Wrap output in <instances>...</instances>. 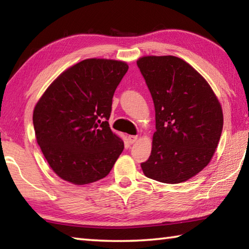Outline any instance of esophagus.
Returning a JSON list of instances; mask_svg holds the SVG:
<instances>
[{"instance_id": "obj_1", "label": "esophagus", "mask_w": 249, "mask_h": 249, "mask_svg": "<svg viewBox=\"0 0 249 249\" xmlns=\"http://www.w3.org/2000/svg\"><path fill=\"white\" fill-rule=\"evenodd\" d=\"M138 140V136H135V135H129L127 137V141L129 144H134V142H136Z\"/></svg>"}]
</instances>
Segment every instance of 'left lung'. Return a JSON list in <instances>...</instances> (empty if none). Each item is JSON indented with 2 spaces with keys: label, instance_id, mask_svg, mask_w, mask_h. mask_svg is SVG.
Masks as SVG:
<instances>
[{
  "label": "left lung",
  "instance_id": "8db88e82",
  "mask_svg": "<svg viewBox=\"0 0 249 249\" xmlns=\"http://www.w3.org/2000/svg\"><path fill=\"white\" fill-rule=\"evenodd\" d=\"M154 101L156 132L144 175L163 183L184 182L209 165L220 141L223 111L208 81L175 56L137 60Z\"/></svg>",
  "mask_w": 249,
  "mask_h": 249
}]
</instances>
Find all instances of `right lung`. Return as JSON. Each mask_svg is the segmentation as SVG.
<instances>
[{"label":"right lung","mask_w":249,"mask_h":249,"mask_svg":"<svg viewBox=\"0 0 249 249\" xmlns=\"http://www.w3.org/2000/svg\"><path fill=\"white\" fill-rule=\"evenodd\" d=\"M125 61L86 59L59 74L36 103V141L54 174L75 185L107 177L124 149L109 128L112 99Z\"/></svg>","instance_id":"add662e5"}]
</instances>
